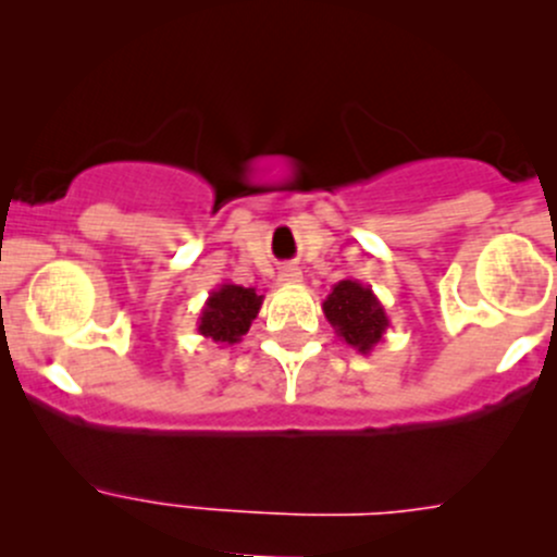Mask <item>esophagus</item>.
<instances>
[{
    "label": "esophagus",
    "instance_id": "esophagus-1",
    "mask_svg": "<svg viewBox=\"0 0 557 557\" xmlns=\"http://www.w3.org/2000/svg\"><path fill=\"white\" fill-rule=\"evenodd\" d=\"M280 283H299L301 280V272H299V267H285L283 272H280Z\"/></svg>",
    "mask_w": 557,
    "mask_h": 557
}]
</instances>
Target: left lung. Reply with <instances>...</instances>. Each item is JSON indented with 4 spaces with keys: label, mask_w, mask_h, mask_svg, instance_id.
I'll return each instance as SVG.
<instances>
[{
    "label": "left lung",
    "mask_w": 557,
    "mask_h": 557,
    "mask_svg": "<svg viewBox=\"0 0 557 557\" xmlns=\"http://www.w3.org/2000/svg\"><path fill=\"white\" fill-rule=\"evenodd\" d=\"M323 314L334 334L361 356H369L383 342L385 331L391 329L383 301L374 296L369 285L352 277L339 280L331 288V294L323 301Z\"/></svg>",
    "instance_id": "1"
}]
</instances>
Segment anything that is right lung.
<instances>
[{
  "mask_svg": "<svg viewBox=\"0 0 557 557\" xmlns=\"http://www.w3.org/2000/svg\"><path fill=\"white\" fill-rule=\"evenodd\" d=\"M261 305L263 296H258L256 288L221 283L207 296L199 320H196V331L215 345H237L252 320L258 318Z\"/></svg>",
  "mask_w": 557,
  "mask_h": 557,
  "instance_id": "obj_1",
  "label": "right lung"
}]
</instances>
